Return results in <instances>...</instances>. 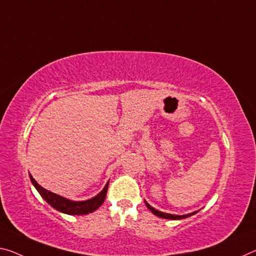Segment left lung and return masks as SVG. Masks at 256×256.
I'll return each instance as SVG.
<instances>
[{"label": "left lung", "instance_id": "8db88e82", "mask_svg": "<svg viewBox=\"0 0 256 256\" xmlns=\"http://www.w3.org/2000/svg\"><path fill=\"white\" fill-rule=\"evenodd\" d=\"M146 205H147V208L152 210V212L155 214L156 216L158 218H170V220H181V218H189L194 216V213L197 212H194V213H189V214H186V216H174V214H168V213H164V212H160V210H158L156 208H154L152 206H150L147 202H144Z\"/></svg>", "mask_w": 256, "mask_h": 256}]
</instances>
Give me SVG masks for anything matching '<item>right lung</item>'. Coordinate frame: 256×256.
Listing matches in <instances>:
<instances>
[{
	"label": "right lung",
	"instance_id": "1",
	"mask_svg": "<svg viewBox=\"0 0 256 256\" xmlns=\"http://www.w3.org/2000/svg\"><path fill=\"white\" fill-rule=\"evenodd\" d=\"M32 184H34L36 190L40 192V196L48 204H50L52 208H56L59 212H62L64 214H70V216H84V214H88L94 212L96 210H98L101 205L104 204V198H106L107 190H108V184L104 186V188L101 190V192L96 194V197L91 198V200H83V202H74L67 198L59 196V194H54L48 190L44 189L43 186H40L35 179L30 174Z\"/></svg>",
	"mask_w": 256,
	"mask_h": 256
}]
</instances>
